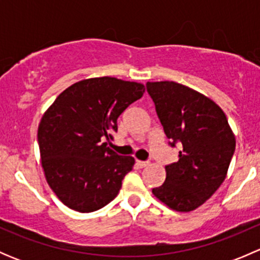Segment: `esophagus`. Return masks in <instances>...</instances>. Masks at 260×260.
Instances as JSON below:
<instances>
[{
	"instance_id": "34e87169",
	"label": "esophagus",
	"mask_w": 260,
	"mask_h": 260,
	"mask_svg": "<svg viewBox=\"0 0 260 260\" xmlns=\"http://www.w3.org/2000/svg\"><path fill=\"white\" fill-rule=\"evenodd\" d=\"M149 165V162H146V161H140V159H137V166L141 167V169H143V167H147Z\"/></svg>"
}]
</instances>
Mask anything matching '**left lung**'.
<instances>
[{
	"label": "left lung",
	"mask_w": 260,
	"mask_h": 260,
	"mask_svg": "<svg viewBox=\"0 0 260 260\" xmlns=\"http://www.w3.org/2000/svg\"><path fill=\"white\" fill-rule=\"evenodd\" d=\"M147 91L171 146L182 149L166 166V180L152 193L170 209L193 211L226 179L235 136L222 109L209 96L175 81H147Z\"/></svg>",
	"instance_id": "obj_1"
}]
</instances>
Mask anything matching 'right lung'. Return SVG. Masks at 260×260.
Wrapping results in <instances>:
<instances>
[{"label": "right lung", "mask_w": 260, "mask_h": 260, "mask_svg": "<svg viewBox=\"0 0 260 260\" xmlns=\"http://www.w3.org/2000/svg\"><path fill=\"white\" fill-rule=\"evenodd\" d=\"M143 93L137 81L89 78L65 89L46 109L38 128L41 166L69 209L95 211L118 195L135 158L119 156L102 140L112 138L118 117Z\"/></svg>", "instance_id": "right-lung-1"}]
</instances>
